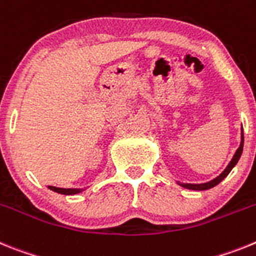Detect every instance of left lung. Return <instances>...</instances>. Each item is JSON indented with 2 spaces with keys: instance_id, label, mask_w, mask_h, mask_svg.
<instances>
[{
  "instance_id": "8db88e82",
  "label": "left lung",
  "mask_w": 256,
  "mask_h": 256,
  "mask_svg": "<svg viewBox=\"0 0 256 256\" xmlns=\"http://www.w3.org/2000/svg\"><path fill=\"white\" fill-rule=\"evenodd\" d=\"M242 150H244V128H241V143H240L238 150H236V153L233 154L232 160H230V162L228 164V166L224 168V171L222 172L220 175H219V176H216L215 179H212V180L206 182V183H201V184L180 183V182H176V183L179 184L180 186H183V188H186V190H210V188H214V186H218V184L220 183L222 180H224V179L228 176V174H230V171H232V168L237 165L238 160L241 158Z\"/></svg>"
}]
</instances>
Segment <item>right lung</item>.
Returning <instances> with one entry per match:
<instances>
[{
    "instance_id": "add662e5",
    "label": "right lung",
    "mask_w": 256,
    "mask_h": 256,
    "mask_svg": "<svg viewBox=\"0 0 256 256\" xmlns=\"http://www.w3.org/2000/svg\"><path fill=\"white\" fill-rule=\"evenodd\" d=\"M48 188L51 190H54V192L60 193V194H66V196L77 194V193H81L82 190H85L84 188H58V186H48Z\"/></svg>"
}]
</instances>
